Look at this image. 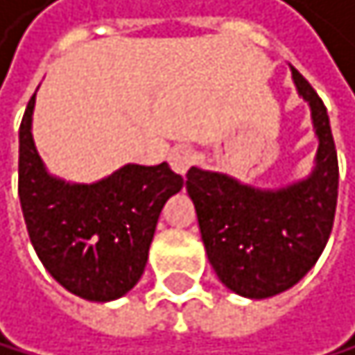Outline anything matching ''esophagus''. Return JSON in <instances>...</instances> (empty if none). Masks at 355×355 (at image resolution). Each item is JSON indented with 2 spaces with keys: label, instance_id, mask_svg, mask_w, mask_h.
I'll return each mask as SVG.
<instances>
[{
  "label": "esophagus",
  "instance_id": "obj_1",
  "mask_svg": "<svg viewBox=\"0 0 355 355\" xmlns=\"http://www.w3.org/2000/svg\"><path fill=\"white\" fill-rule=\"evenodd\" d=\"M168 159H170V166L176 174H185L191 168V164L196 162V153L187 146H176Z\"/></svg>",
  "mask_w": 355,
  "mask_h": 355
}]
</instances>
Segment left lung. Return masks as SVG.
<instances>
[{
	"instance_id": "left-lung-1",
	"label": "left lung",
	"mask_w": 355,
	"mask_h": 355,
	"mask_svg": "<svg viewBox=\"0 0 355 355\" xmlns=\"http://www.w3.org/2000/svg\"><path fill=\"white\" fill-rule=\"evenodd\" d=\"M292 78L318 136L315 166L306 179L262 189L191 166L185 183L213 270L227 290L251 300L294 288L315 266L336 211L338 162L328 110L294 67Z\"/></svg>"
}]
</instances>
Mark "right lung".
<instances>
[{
    "mask_svg": "<svg viewBox=\"0 0 355 355\" xmlns=\"http://www.w3.org/2000/svg\"><path fill=\"white\" fill-rule=\"evenodd\" d=\"M35 93L19 130V198L31 245L51 277L91 302L125 296L140 281L159 213L183 176L125 164L95 183H70L40 157L31 123Z\"/></svg>",
    "mask_w": 355,
    "mask_h": 355,
    "instance_id": "1",
    "label": "right lung"
}]
</instances>
